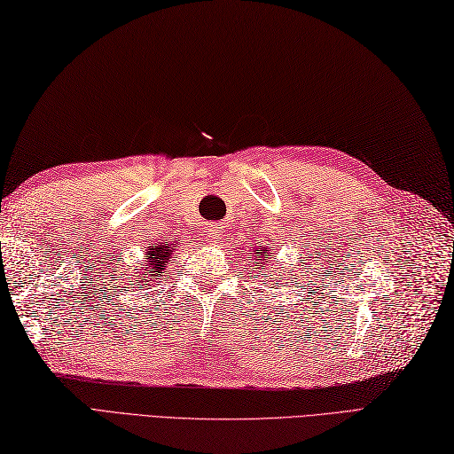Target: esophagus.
<instances>
[{"mask_svg":"<svg viewBox=\"0 0 454 454\" xmlns=\"http://www.w3.org/2000/svg\"><path fill=\"white\" fill-rule=\"evenodd\" d=\"M206 235H207L209 240H217V239L223 237V229H221L219 225H209L206 229Z\"/></svg>","mask_w":454,"mask_h":454,"instance_id":"esophagus-1","label":"esophagus"}]
</instances>
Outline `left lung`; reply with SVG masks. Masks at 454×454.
Wrapping results in <instances>:
<instances>
[{
	"instance_id": "left-lung-1",
	"label": "left lung",
	"mask_w": 454,
	"mask_h": 454,
	"mask_svg": "<svg viewBox=\"0 0 454 454\" xmlns=\"http://www.w3.org/2000/svg\"><path fill=\"white\" fill-rule=\"evenodd\" d=\"M258 270V268H256ZM262 270H265V265H262ZM263 275V278H268V273H262Z\"/></svg>"
}]
</instances>
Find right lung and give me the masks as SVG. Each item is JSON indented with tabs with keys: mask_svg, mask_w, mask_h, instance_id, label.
Masks as SVG:
<instances>
[{
	"mask_svg": "<svg viewBox=\"0 0 454 454\" xmlns=\"http://www.w3.org/2000/svg\"><path fill=\"white\" fill-rule=\"evenodd\" d=\"M173 250H175V248H171V247H168V245H163V242H161V245H158V247L148 248V252H146L148 268H144L142 271H138V275H135V279H137V283H138V289H140V291H142L146 285H150V281L161 278V273H163V270H165V263H168V260H169ZM130 285H135V283H130ZM130 289H132V286H130Z\"/></svg>",
	"mask_w": 454,
	"mask_h": 454,
	"instance_id": "obj_1",
	"label": "right lung"
}]
</instances>
